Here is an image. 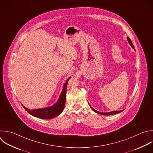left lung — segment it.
Returning <instances> with one entry per match:
<instances>
[{
  "instance_id": "8db88e82",
  "label": "left lung",
  "mask_w": 153,
  "mask_h": 153,
  "mask_svg": "<svg viewBox=\"0 0 153 153\" xmlns=\"http://www.w3.org/2000/svg\"><path fill=\"white\" fill-rule=\"evenodd\" d=\"M127 40H128V42L129 44H130V45L131 46V47L135 50L134 47V45H133L132 42L131 41L130 39L128 37H127ZM89 106H90V105H89ZM90 107H91V109H92L93 111H94L95 112H96V113H97V114H100V115H111L116 114H118V113H120V112H121L122 111H123V110H122V111H112V112H98V111L95 110V109H93L91 106H90Z\"/></svg>"
}]
</instances>
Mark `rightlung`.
<instances>
[{
  "label": "right lung",
  "instance_id": "obj_1",
  "mask_svg": "<svg viewBox=\"0 0 153 153\" xmlns=\"http://www.w3.org/2000/svg\"><path fill=\"white\" fill-rule=\"evenodd\" d=\"M71 78L70 77L65 83L63 89L60 94V96L56 101V103L53 105L41 109H29L24 106L23 105L24 109L31 115L37 117L41 119L48 120L52 119L53 118H55L59 115H60L62 111H64L65 105V100H66V91H67V86L68 81Z\"/></svg>",
  "mask_w": 153,
  "mask_h": 153
}]
</instances>
